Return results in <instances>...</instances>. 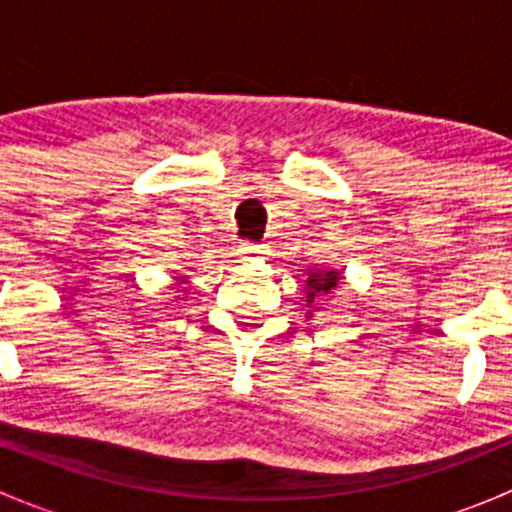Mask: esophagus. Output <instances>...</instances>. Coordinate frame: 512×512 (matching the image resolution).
Listing matches in <instances>:
<instances>
[{"instance_id":"1","label":"esophagus","mask_w":512,"mask_h":512,"mask_svg":"<svg viewBox=\"0 0 512 512\" xmlns=\"http://www.w3.org/2000/svg\"><path fill=\"white\" fill-rule=\"evenodd\" d=\"M240 250L242 255H265V245H257V242H242Z\"/></svg>"}]
</instances>
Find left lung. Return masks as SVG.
Segmentation results:
<instances>
[{
    "instance_id": "1",
    "label": "left lung",
    "mask_w": 512,
    "mask_h": 512,
    "mask_svg": "<svg viewBox=\"0 0 512 512\" xmlns=\"http://www.w3.org/2000/svg\"><path fill=\"white\" fill-rule=\"evenodd\" d=\"M337 282H339V272L337 270H312L309 272V277H307V304H312L314 302V297H317V294H327V292H332L334 287H337ZM312 314V312H309Z\"/></svg>"
}]
</instances>
